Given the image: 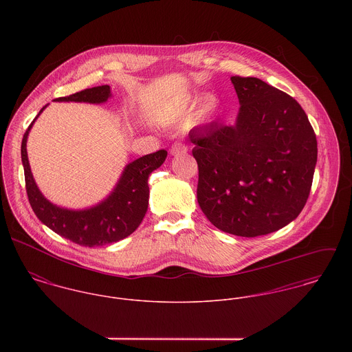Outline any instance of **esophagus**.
Instances as JSON below:
<instances>
[{"instance_id":"obj_1","label":"esophagus","mask_w":352,"mask_h":352,"mask_svg":"<svg viewBox=\"0 0 352 352\" xmlns=\"http://www.w3.org/2000/svg\"><path fill=\"white\" fill-rule=\"evenodd\" d=\"M187 151H188V148H187L184 144H182V142H176V144H173L172 148H170V154H172V155L184 154V153H187Z\"/></svg>"}]
</instances>
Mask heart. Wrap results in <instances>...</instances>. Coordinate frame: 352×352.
<instances>
[{"instance_id": "heart-1", "label": "heart", "mask_w": 352, "mask_h": 352, "mask_svg": "<svg viewBox=\"0 0 352 352\" xmlns=\"http://www.w3.org/2000/svg\"><path fill=\"white\" fill-rule=\"evenodd\" d=\"M212 105H214V101L211 99L206 100L204 111H208L210 108H212ZM188 108H190V98H186V99L180 101L177 105H175L170 111H168L165 113V120L166 122H173V120H177V119L183 118L188 112Z\"/></svg>"}]
</instances>
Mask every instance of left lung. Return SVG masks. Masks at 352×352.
I'll use <instances>...</instances> for the list:
<instances>
[{"instance_id": "left-lung-1", "label": "left lung", "mask_w": 352, "mask_h": 352, "mask_svg": "<svg viewBox=\"0 0 352 352\" xmlns=\"http://www.w3.org/2000/svg\"><path fill=\"white\" fill-rule=\"evenodd\" d=\"M234 124L190 134L199 168L198 203L219 230L257 237L294 221L309 198L317 140L301 105L256 77L230 78Z\"/></svg>"}]
</instances>
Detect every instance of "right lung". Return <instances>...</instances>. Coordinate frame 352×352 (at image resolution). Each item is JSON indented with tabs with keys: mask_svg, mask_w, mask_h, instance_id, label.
<instances>
[{
	"mask_svg": "<svg viewBox=\"0 0 352 352\" xmlns=\"http://www.w3.org/2000/svg\"><path fill=\"white\" fill-rule=\"evenodd\" d=\"M109 98V85H101L54 101L101 104ZM47 105L39 111L34 122L27 129L21 142V161L24 166L25 188L34 212L39 221L50 228L52 232L82 247H101L126 239L135 232L148 211V179L153 170L164 164L168 151L162 149L129 162L111 194L92 207L72 210L56 206L46 199L38 188L27 154L28 134L35 120Z\"/></svg>",
	"mask_w": 352,
	"mask_h": 352,
	"instance_id": "1",
	"label": "right lung"
}]
</instances>
